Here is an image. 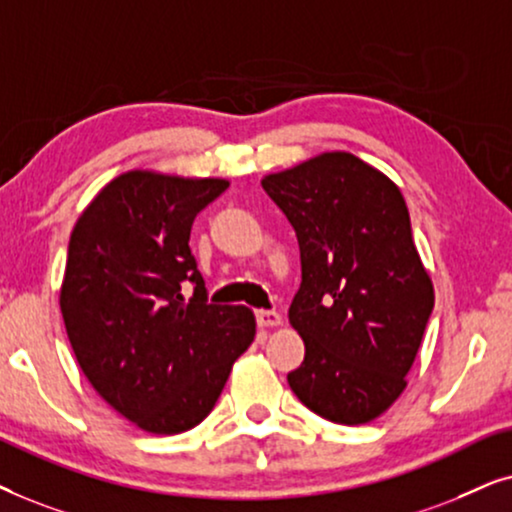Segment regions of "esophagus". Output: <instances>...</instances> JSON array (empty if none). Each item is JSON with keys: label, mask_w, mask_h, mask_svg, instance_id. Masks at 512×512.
Instances as JSON below:
<instances>
[{"label": "esophagus", "mask_w": 512, "mask_h": 512, "mask_svg": "<svg viewBox=\"0 0 512 512\" xmlns=\"http://www.w3.org/2000/svg\"><path fill=\"white\" fill-rule=\"evenodd\" d=\"M283 323V316L278 311H257V325L260 327H278Z\"/></svg>", "instance_id": "esophagus-1"}]
</instances>
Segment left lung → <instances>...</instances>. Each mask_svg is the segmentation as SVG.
<instances>
[{
    "mask_svg": "<svg viewBox=\"0 0 512 512\" xmlns=\"http://www.w3.org/2000/svg\"><path fill=\"white\" fill-rule=\"evenodd\" d=\"M262 187L302 257L288 318L306 353L288 384L323 419L367 424L405 391L435 302L403 194L349 152L313 156Z\"/></svg>",
    "mask_w": 512,
    "mask_h": 512,
    "instance_id": "obj_1",
    "label": "left lung"
}]
</instances>
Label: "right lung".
<instances>
[{
	"mask_svg": "<svg viewBox=\"0 0 512 512\" xmlns=\"http://www.w3.org/2000/svg\"><path fill=\"white\" fill-rule=\"evenodd\" d=\"M227 180L128 170L79 215L60 311L81 372L109 407L154 435L201 424L255 339L248 306L208 304L189 250L194 217ZM192 282L187 300L181 285Z\"/></svg>",
	"mask_w": 512,
	"mask_h": 512,
	"instance_id": "1",
	"label": "right lung"
}]
</instances>
